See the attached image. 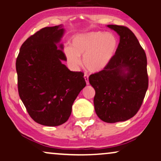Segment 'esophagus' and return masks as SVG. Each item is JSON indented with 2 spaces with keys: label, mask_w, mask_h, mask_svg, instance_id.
Masks as SVG:
<instances>
[{
  "label": "esophagus",
  "mask_w": 161,
  "mask_h": 161,
  "mask_svg": "<svg viewBox=\"0 0 161 161\" xmlns=\"http://www.w3.org/2000/svg\"><path fill=\"white\" fill-rule=\"evenodd\" d=\"M84 78H85V82H86V84L87 85H89V79H88V76L86 74L84 75Z\"/></svg>",
  "instance_id": "obj_1"
}]
</instances>
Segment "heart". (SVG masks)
<instances>
[{
	"label": "heart",
	"instance_id": "b5f03b06",
	"mask_svg": "<svg viewBox=\"0 0 161 161\" xmlns=\"http://www.w3.org/2000/svg\"><path fill=\"white\" fill-rule=\"evenodd\" d=\"M118 47L116 37L111 33L91 31L75 35L71 48H65L68 62L73 68L82 64L87 71L96 74L102 72L109 65L114 57Z\"/></svg>",
	"mask_w": 161,
	"mask_h": 161
}]
</instances>
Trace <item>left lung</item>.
Here are the masks:
<instances>
[{
	"label": "left lung",
	"instance_id": "obj_1",
	"mask_svg": "<svg viewBox=\"0 0 161 161\" xmlns=\"http://www.w3.org/2000/svg\"><path fill=\"white\" fill-rule=\"evenodd\" d=\"M120 40L114 57L102 72L89 76L95 89L96 115L103 121L115 123L136 114L148 88L145 51L131 30L122 25H108Z\"/></svg>",
	"mask_w": 161,
	"mask_h": 161
}]
</instances>
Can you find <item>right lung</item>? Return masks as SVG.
I'll use <instances>...</instances> for the list:
<instances>
[{"label": "right lung", "mask_w": 161, "mask_h": 161, "mask_svg": "<svg viewBox=\"0 0 161 161\" xmlns=\"http://www.w3.org/2000/svg\"><path fill=\"white\" fill-rule=\"evenodd\" d=\"M63 25L46 27L28 38L16 60L18 93L31 119L48 127L68 121L77 96L86 85L84 74L64 65Z\"/></svg>", "instance_id": "obj_1"}]
</instances>
